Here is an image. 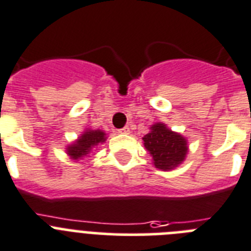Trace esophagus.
Returning a JSON list of instances; mask_svg holds the SVG:
<instances>
[{"label":"esophagus","mask_w":251,"mask_h":251,"mask_svg":"<svg viewBox=\"0 0 251 251\" xmlns=\"http://www.w3.org/2000/svg\"><path fill=\"white\" fill-rule=\"evenodd\" d=\"M119 132H121V134H130V127H128V126H125V127L120 128Z\"/></svg>","instance_id":"obj_1"}]
</instances>
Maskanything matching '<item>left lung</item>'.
<instances>
[{
  "label": "left lung",
  "instance_id": "left-lung-1",
  "mask_svg": "<svg viewBox=\"0 0 251 251\" xmlns=\"http://www.w3.org/2000/svg\"><path fill=\"white\" fill-rule=\"evenodd\" d=\"M144 147L151 154L154 165L162 171H169L183 162L187 154V140L173 132L163 124L151 126V131L143 138Z\"/></svg>",
  "mask_w": 251,
  "mask_h": 251
}]
</instances>
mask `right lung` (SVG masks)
<instances>
[{
	"instance_id": "right-lung-1",
	"label": "right lung",
	"mask_w": 251,
	"mask_h": 251,
	"mask_svg": "<svg viewBox=\"0 0 251 251\" xmlns=\"http://www.w3.org/2000/svg\"><path fill=\"white\" fill-rule=\"evenodd\" d=\"M104 132L101 130H89L84 132L82 136L77 140V143L68 147L67 151L73 159H80L87 155L91 149L100 143H103L106 140Z\"/></svg>"
}]
</instances>
